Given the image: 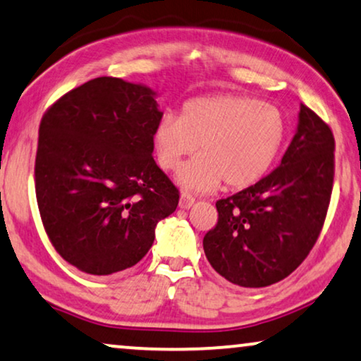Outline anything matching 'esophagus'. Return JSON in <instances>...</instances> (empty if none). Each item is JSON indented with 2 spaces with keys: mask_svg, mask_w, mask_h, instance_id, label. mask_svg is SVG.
<instances>
[{
  "mask_svg": "<svg viewBox=\"0 0 361 361\" xmlns=\"http://www.w3.org/2000/svg\"><path fill=\"white\" fill-rule=\"evenodd\" d=\"M195 202H196V200L191 195H188V192H181V196H180V207H181V209H190V207H192Z\"/></svg>",
  "mask_w": 361,
  "mask_h": 361,
  "instance_id": "esophagus-1",
  "label": "esophagus"
}]
</instances>
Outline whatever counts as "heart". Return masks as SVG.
Instances as JSON below:
<instances>
[{
	"mask_svg": "<svg viewBox=\"0 0 361 361\" xmlns=\"http://www.w3.org/2000/svg\"><path fill=\"white\" fill-rule=\"evenodd\" d=\"M286 123L281 111L252 96L212 94L190 99L180 118L165 114L154 129L157 161L178 171L200 147V157L178 175V185L209 192L226 181L231 190L255 185L280 154Z\"/></svg>",
	"mask_w": 361,
	"mask_h": 361,
	"instance_id": "1",
	"label": "heart"
}]
</instances>
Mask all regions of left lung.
Instances as JSON below:
<instances>
[{"instance_id": "left-lung-1", "label": "left lung", "mask_w": 361, "mask_h": 361, "mask_svg": "<svg viewBox=\"0 0 361 361\" xmlns=\"http://www.w3.org/2000/svg\"><path fill=\"white\" fill-rule=\"evenodd\" d=\"M334 149L331 128L301 104L281 164L255 185L216 202L219 219L202 247L221 276L237 286L263 288L301 265L326 221Z\"/></svg>"}]
</instances>
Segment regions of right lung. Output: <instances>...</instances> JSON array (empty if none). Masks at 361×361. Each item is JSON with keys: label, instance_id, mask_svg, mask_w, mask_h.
Returning <instances> with one entry per match:
<instances>
[{"label": "right lung", "instance_id": "1", "mask_svg": "<svg viewBox=\"0 0 361 361\" xmlns=\"http://www.w3.org/2000/svg\"><path fill=\"white\" fill-rule=\"evenodd\" d=\"M155 98L145 85L101 77L63 94L40 121L39 212L55 250L80 271L134 267L178 206V190L152 157L164 116Z\"/></svg>", "mask_w": 361, "mask_h": 361}]
</instances>
